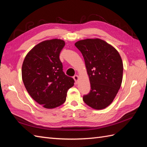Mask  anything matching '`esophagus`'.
<instances>
[{"label":"esophagus","mask_w":147,"mask_h":147,"mask_svg":"<svg viewBox=\"0 0 147 147\" xmlns=\"http://www.w3.org/2000/svg\"><path fill=\"white\" fill-rule=\"evenodd\" d=\"M74 80H75V83H77V82H78V75H74Z\"/></svg>","instance_id":"obj_1"}]
</instances>
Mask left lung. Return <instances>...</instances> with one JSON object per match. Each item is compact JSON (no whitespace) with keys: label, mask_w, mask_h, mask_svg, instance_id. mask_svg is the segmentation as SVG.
I'll use <instances>...</instances> for the list:
<instances>
[{"label":"left lung","mask_w":147,"mask_h":147,"mask_svg":"<svg viewBox=\"0 0 147 147\" xmlns=\"http://www.w3.org/2000/svg\"><path fill=\"white\" fill-rule=\"evenodd\" d=\"M75 45L84 57L91 90L83 97L92 109L108 107L115 99L123 80V65L118 51L99 38L78 41Z\"/></svg>","instance_id":"left-lung-1"}]
</instances>
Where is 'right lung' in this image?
<instances>
[{
	"instance_id": "1",
	"label": "right lung",
	"mask_w": 147,
	"mask_h": 147,
	"mask_svg": "<svg viewBox=\"0 0 147 147\" xmlns=\"http://www.w3.org/2000/svg\"><path fill=\"white\" fill-rule=\"evenodd\" d=\"M64 41L52 39L35 46L26 55L22 66V79L32 98L46 109L63 104L74 80L63 72L59 54Z\"/></svg>"
}]
</instances>
